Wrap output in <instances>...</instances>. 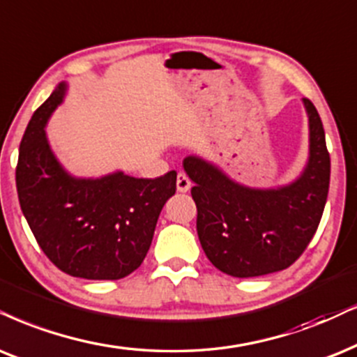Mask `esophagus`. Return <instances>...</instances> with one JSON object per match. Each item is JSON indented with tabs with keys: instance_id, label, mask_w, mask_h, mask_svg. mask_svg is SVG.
Returning <instances> with one entry per match:
<instances>
[{
	"instance_id": "34e87169",
	"label": "esophagus",
	"mask_w": 357,
	"mask_h": 357,
	"mask_svg": "<svg viewBox=\"0 0 357 357\" xmlns=\"http://www.w3.org/2000/svg\"><path fill=\"white\" fill-rule=\"evenodd\" d=\"M176 188H178L179 192H188L191 189V179L184 173H179L178 178H176Z\"/></svg>"
}]
</instances>
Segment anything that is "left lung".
I'll return each mask as SVG.
<instances>
[{"label": "left lung", "mask_w": 357, "mask_h": 357, "mask_svg": "<svg viewBox=\"0 0 357 357\" xmlns=\"http://www.w3.org/2000/svg\"><path fill=\"white\" fill-rule=\"evenodd\" d=\"M308 115V163L295 181L278 188H250L219 166L191 155L183 168L191 178L197 207V236L211 264L237 278L285 270L303 254L321 220L331 161L317 108Z\"/></svg>", "instance_id": "8db88e82"}]
</instances>
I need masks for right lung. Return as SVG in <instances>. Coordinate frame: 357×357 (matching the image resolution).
<instances>
[{"label":"right lung","mask_w":357,"mask_h":357,"mask_svg":"<svg viewBox=\"0 0 357 357\" xmlns=\"http://www.w3.org/2000/svg\"><path fill=\"white\" fill-rule=\"evenodd\" d=\"M61 82L34 112L21 139L16 188L21 211L49 260L72 277L119 280L135 272L150 249L176 171L155 179L123 171L102 178L72 176L51 150L46 125L64 102Z\"/></svg>","instance_id":"right-lung-1"}]
</instances>
